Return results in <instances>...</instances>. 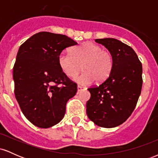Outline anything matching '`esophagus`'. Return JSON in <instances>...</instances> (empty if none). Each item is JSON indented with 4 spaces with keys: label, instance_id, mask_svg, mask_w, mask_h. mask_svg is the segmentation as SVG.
<instances>
[{
    "label": "esophagus",
    "instance_id": "obj_1",
    "mask_svg": "<svg viewBox=\"0 0 158 158\" xmlns=\"http://www.w3.org/2000/svg\"><path fill=\"white\" fill-rule=\"evenodd\" d=\"M77 88H78V91H81V90H85V87L81 86V85H78V86H77Z\"/></svg>",
    "mask_w": 158,
    "mask_h": 158
}]
</instances>
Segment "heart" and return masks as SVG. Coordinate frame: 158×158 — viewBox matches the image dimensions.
I'll return each mask as SVG.
<instances>
[{"mask_svg": "<svg viewBox=\"0 0 158 158\" xmlns=\"http://www.w3.org/2000/svg\"><path fill=\"white\" fill-rule=\"evenodd\" d=\"M61 70L69 77H74L84 70L75 81L86 85L95 80L101 83L109 77L113 68V57L108 50L102 49L93 42H85L73 48L70 53H62L59 56Z\"/></svg>", "mask_w": 158, "mask_h": 158, "instance_id": "1", "label": "heart"}]
</instances>
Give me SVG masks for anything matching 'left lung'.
<instances>
[{"instance_id":"left-lung-1","label":"left lung","mask_w":158,"mask_h":158,"mask_svg":"<svg viewBox=\"0 0 158 158\" xmlns=\"http://www.w3.org/2000/svg\"><path fill=\"white\" fill-rule=\"evenodd\" d=\"M113 57V68L99 85L88 88V118L98 126L114 128L123 124L137 106L143 85L142 63L131 47L115 39H96Z\"/></svg>"}]
</instances>
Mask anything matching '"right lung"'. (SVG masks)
<instances>
[{"mask_svg":"<svg viewBox=\"0 0 158 158\" xmlns=\"http://www.w3.org/2000/svg\"><path fill=\"white\" fill-rule=\"evenodd\" d=\"M77 42L67 35L40 32L21 45L13 67L15 96L26 118L47 128L64 117L77 85L61 70L59 56Z\"/></svg>","mask_w":158,"mask_h":158,"instance_id":"right-lung-1","label":"right lung"}]
</instances>
